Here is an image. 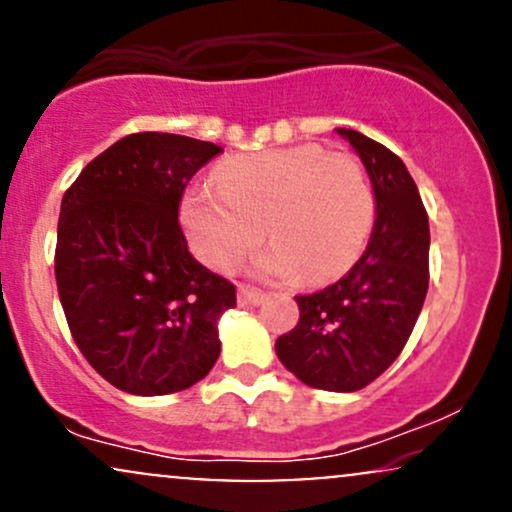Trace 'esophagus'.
<instances>
[{"instance_id": "esophagus-1", "label": "esophagus", "mask_w": 512, "mask_h": 512, "mask_svg": "<svg viewBox=\"0 0 512 512\" xmlns=\"http://www.w3.org/2000/svg\"><path fill=\"white\" fill-rule=\"evenodd\" d=\"M264 301V293L250 286H240L238 289V305H260Z\"/></svg>"}]
</instances>
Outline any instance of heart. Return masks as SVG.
<instances>
[{
    "mask_svg": "<svg viewBox=\"0 0 512 512\" xmlns=\"http://www.w3.org/2000/svg\"><path fill=\"white\" fill-rule=\"evenodd\" d=\"M373 192L354 156L303 144L233 156L214 187L182 199L190 248L216 272L236 269L267 236L255 269L269 279L327 281L351 269L373 226Z\"/></svg>",
    "mask_w": 512,
    "mask_h": 512,
    "instance_id": "obj_1",
    "label": "heart"
}]
</instances>
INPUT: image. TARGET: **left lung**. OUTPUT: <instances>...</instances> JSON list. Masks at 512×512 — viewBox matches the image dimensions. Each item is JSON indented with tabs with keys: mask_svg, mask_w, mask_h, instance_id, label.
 Wrapping results in <instances>:
<instances>
[{
	"mask_svg": "<svg viewBox=\"0 0 512 512\" xmlns=\"http://www.w3.org/2000/svg\"><path fill=\"white\" fill-rule=\"evenodd\" d=\"M368 170L375 226L349 274L296 296L298 325L276 339V356L317 390L356 392L402 354L428 291V214L402 158L356 129H337Z\"/></svg>",
	"mask_w": 512,
	"mask_h": 512,
	"instance_id": "obj_1",
	"label": "left lung"
}]
</instances>
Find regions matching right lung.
Masks as SVG:
<instances>
[{
  "mask_svg": "<svg viewBox=\"0 0 512 512\" xmlns=\"http://www.w3.org/2000/svg\"><path fill=\"white\" fill-rule=\"evenodd\" d=\"M221 146L168 132L122 137L62 197L55 276L86 361L129 395L192 387L219 358L236 286L187 250L178 209Z\"/></svg>",
  "mask_w": 512,
  "mask_h": 512,
  "instance_id": "add662e5",
  "label": "right lung"
}]
</instances>
